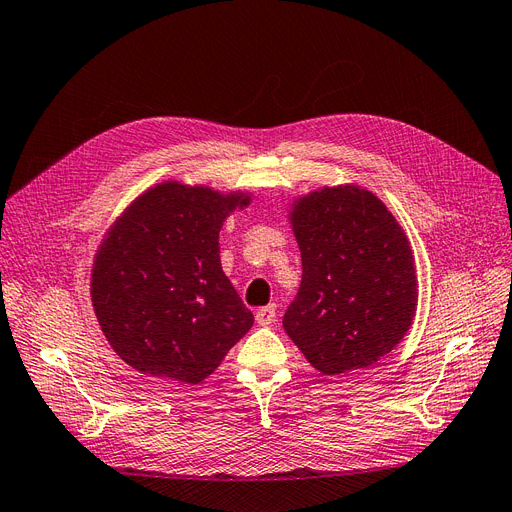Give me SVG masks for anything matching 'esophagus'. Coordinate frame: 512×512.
Returning <instances> with one entry per match:
<instances>
[{
	"instance_id": "obj_1",
	"label": "esophagus",
	"mask_w": 512,
	"mask_h": 512,
	"mask_svg": "<svg viewBox=\"0 0 512 512\" xmlns=\"http://www.w3.org/2000/svg\"><path fill=\"white\" fill-rule=\"evenodd\" d=\"M277 319V306L269 304V306H262V309L256 311V321L258 325H271Z\"/></svg>"
}]
</instances>
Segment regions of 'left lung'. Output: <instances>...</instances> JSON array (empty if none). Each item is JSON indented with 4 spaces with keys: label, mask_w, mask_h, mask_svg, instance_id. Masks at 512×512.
I'll list each match as a JSON object with an SVG mask.
<instances>
[{
    "label": "left lung",
    "mask_w": 512,
    "mask_h": 512,
    "mask_svg": "<svg viewBox=\"0 0 512 512\" xmlns=\"http://www.w3.org/2000/svg\"><path fill=\"white\" fill-rule=\"evenodd\" d=\"M302 281L283 327L327 376L374 365L416 315L418 279L407 235L384 203L357 185L323 187L292 203Z\"/></svg>",
    "instance_id": "obj_1"
}]
</instances>
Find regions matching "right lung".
I'll return each mask as SVG.
<instances>
[{
    "label": "right lung",
    "instance_id": "1",
    "mask_svg": "<svg viewBox=\"0 0 512 512\" xmlns=\"http://www.w3.org/2000/svg\"><path fill=\"white\" fill-rule=\"evenodd\" d=\"M250 201L166 180L113 222L90 294L102 334L136 372L197 384L248 334L254 315L222 273L218 235Z\"/></svg>",
    "mask_w": 512,
    "mask_h": 512
}]
</instances>
